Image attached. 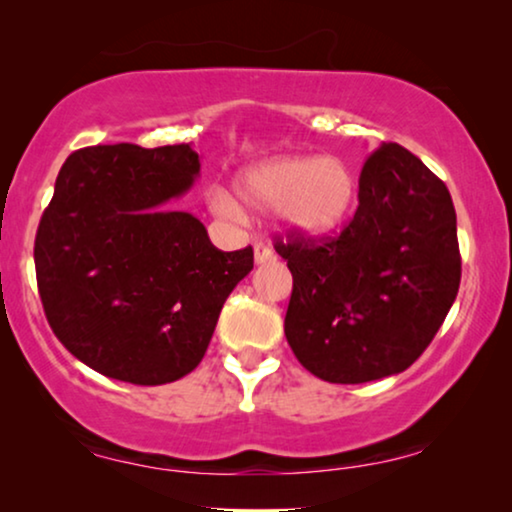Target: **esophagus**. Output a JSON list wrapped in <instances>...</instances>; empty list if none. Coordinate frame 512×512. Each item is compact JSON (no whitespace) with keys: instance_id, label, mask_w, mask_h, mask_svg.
<instances>
[{"instance_id":"34e87169","label":"esophagus","mask_w":512,"mask_h":512,"mask_svg":"<svg viewBox=\"0 0 512 512\" xmlns=\"http://www.w3.org/2000/svg\"><path fill=\"white\" fill-rule=\"evenodd\" d=\"M254 261L256 265H265V263H272L275 261V249L270 247V244H256L254 247Z\"/></svg>"}]
</instances>
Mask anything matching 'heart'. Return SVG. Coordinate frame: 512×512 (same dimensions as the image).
<instances>
[{"mask_svg":"<svg viewBox=\"0 0 512 512\" xmlns=\"http://www.w3.org/2000/svg\"><path fill=\"white\" fill-rule=\"evenodd\" d=\"M235 195L254 212H277L291 233L321 237L349 219L359 193L354 167L340 156H275L242 170L235 177ZM216 214L240 219L242 209L221 188L209 191Z\"/></svg>","mask_w":512,"mask_h":512,"instance_id":"heart-1","label":"heart"}]
</instances>
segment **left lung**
I'll return each instance as SVG.
<instances>
[{"instance_id":"obj_1","label":"left lung","mask_w":512,"mask_h":512,"mask_svg":"<svg viewBox=\"0 0 512 512\" xmlns=\"http://www.w3.org/2000/svg\"><path fill=\"white\" fill-rule=\"evenodd\" d=\"M293 275L286 340L312 375L361 384L403 373L450 312L461 282L450 191L401 144H380L338 237L277 240Z\"/></svg>"}]
</instances>
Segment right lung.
<instances>
[{"label":"right lung","mask_w":512,"mask_h":512,"mask_svg":"<svg viewBox=\"0 0 512 512\" xmlns=\"http://www.w3.org/2000/svg\"><path fill=\"white\" fill-rule=\"evenodd\" d=\"M198 174L191 144H114L72 153L55 179L34 240L41 305L62 345L111 380L191 373L254 268L251 247L219 251L193 214L167 207Z\"/></svg>","instance_id":"1"}]
</instances>
